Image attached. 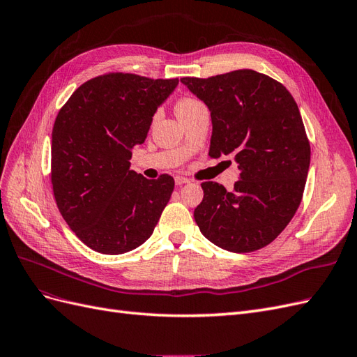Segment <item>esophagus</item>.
I'll return each instance as SVG.
<instances>
[{"label": "esophagus", "instance_id": "1", "mask_svg": "<svg viewBox=\"0 0 357 357\" xmlns=\"http://www.w3.org/2000/svg\"><path fill=\"white\" fill-rule=\"evenodd\" d=\"M186 183H189V178H186V177H181V176H177V177H176V185H177V186L186 185Z\"/></svg>", "mask_w": 357, "mask_h": 357}]
</instances>
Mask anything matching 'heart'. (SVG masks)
<instances>
[{"label": "heart", "mask_w": 357, "mask_h": 357, "mask_svg": "<svg viewBox=\"0 0 357 357\" xmlns=\"http://www.w3.org/2000/svg\"><path fill=\"white\" fill-rule=\"evenodd\" d=\"M201 104H202V102L198 101V100H195V98H181V100L176 104L174 110H176L177 117L180 119V117H183L185 114H188L189 112H192L193 109H197V107L201 105Z\"/></svg>", "instance_id": "heart-1"}]
</instances>
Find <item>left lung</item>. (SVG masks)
<instances>
[{"instance_id":"8db88e82","label":"left lung","mask_w":357,"mask_h":357,"mask_svg":"<svg viewBox=\"0 0 357 357\" xmlns=\"http://www.w3.org/2000/svg\"><path fill=\"white\" fill-rule=\"evenodd\" d=\"M181 82L211 112L210 158L232 155L240 169L229 192L201 183L193 218L225 250H259L282 234L304 195L311 149L298 105L282 83L253 70Z\"/></svg>"}]
</instances>
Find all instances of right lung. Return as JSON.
Returning <instances> with one entry per match:
<instances>
[{"instance_id":"1","label":"right lung","mask_w":357,"mask_h":357,"mask_svg":"<svg viewBox=\"0 0 357 357\" xmlns=\"http://www.w3.org/2000/svg\"><path fill=\"white\" fill-rule=\"evenodd\" d=\"M178 79L107 73L84 82L61 107L52 131L50 180L63 220L92 250L122 255L153 234L174 178L129 169L158 107Z\"/></svg>"}]
</instances>
